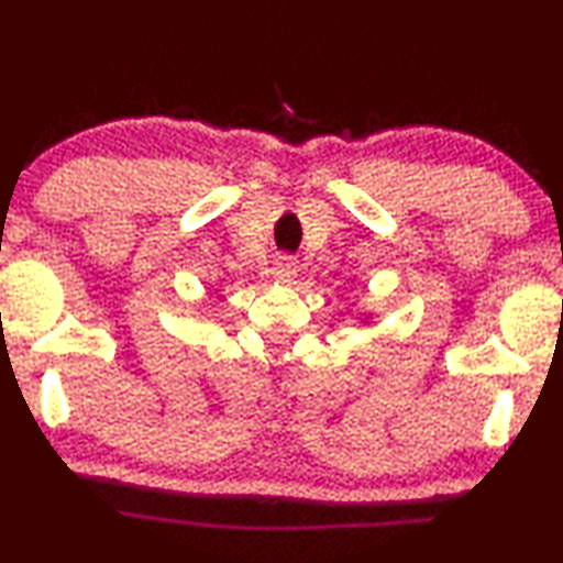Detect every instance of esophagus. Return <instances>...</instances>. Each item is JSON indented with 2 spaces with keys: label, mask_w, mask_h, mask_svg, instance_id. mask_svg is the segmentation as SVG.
<instances>
[{
  "label": "esophagus",
  "mask_w": 563,
  "mask_h": 563,
  "mask_svg": "<svg viewBox=\"0 0 563 563\" xmlns=\"http://www.w3.org/2000/svg\"><path fill=\"white\" fill-rule=\"evenodd\" d=\"M272 274H274L276 279H279V282H289V279H295V274H297V261L291 258V256H279V258L274 261Z\"/></svg>",
  "instance_id": "1"
}]
</instances>
